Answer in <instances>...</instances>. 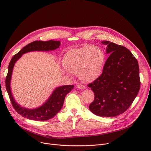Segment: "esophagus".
Segmentation results:
<instances>
[{
  "instance_id": "34e87169",
  "label": "esophagus",
  "mask_w": 151,
  "mask_h": 151,
  "mask_svg": "<svg viewBox=\"0 0 151 151\" xmlns=\"http://www.w3.org/2000/svg\"><path fill=\"white\" fill-rule=\"evenodd\" d=\"M76 86H77L78 88L80 89H86V86H84V85H83L81 84H77Z\"/></svg>"
}]
</instances>
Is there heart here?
<instances>
[{"label": "heart", "mask_w": 151, "mask_h": 151, "mask_svg": "<svg viewBox=\"0 0 151 151\" xmlns=\"http://www.w3.org/2000/svg\"><path fill=\"white\" fill-rule=\"evenodd\" d=\"M105 54L101 47L87 45L67 52L63 59L66 70L62 71L78 75L84 82H91L101 73L105 61Z\"/></svg>", "instance_id": "obj_1"}]
</instances>
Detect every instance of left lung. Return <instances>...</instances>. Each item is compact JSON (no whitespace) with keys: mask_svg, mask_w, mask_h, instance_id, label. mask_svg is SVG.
Segmentation results:
<instances>
[{"mask_svg":"<svg viewBox=\"0 0 151 151\" xmlns=\"http://www.w3.org/2000/svg\"><path fill=\"white\" fill-rule=\"evenodd\" d=\"M109 54L102 74L88 84L94 93V100L89 109L101 117H114L122 114L136 98L140 88L139 70L137 59L125 47L109 41Z\"/></svg>","mask_w":151,"mask_h":151,"instance_id":"8db88e82","label":"left lung"}]
</instances>
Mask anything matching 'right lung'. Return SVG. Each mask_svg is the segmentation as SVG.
Masks as SVG:
<instances>
[{"label": "right lung", "instance_id": "obj_1", "mask_svg": "<svg viewBox=\"0 0 151 151\" xmlns=\"http://www.w3.org/2000/svg\"><path fill=\"white\" fill-rule=\"evenodd\" d=\"M60 45V42L59 41H35L24 47L12 58L9 65V71L5 80V86L14 109L22 117L34 121H43L50 119L60 111L66 95L73 89V85H65L56 88L44 104L35 109H28L22 107L15 101L12 93L10 82L13 67L16 62L22 56V54L35 51H53L59 48Z\"/></svg>", "mask_w": 151, "mask_h": 151}]
</instances>
